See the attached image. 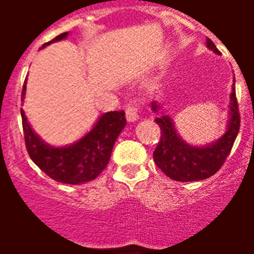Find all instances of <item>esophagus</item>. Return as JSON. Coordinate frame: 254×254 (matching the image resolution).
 Segmentation results:
<instances>
[{
	"label": "esophagus",
	"instance_id": "obj_1",
	"mask_svg": "<svg viewBox=\"0 0 254 254\" xmlns=\"http://www.w3.org/2000/svg\"><path fill=\"white\" fill-rule=\"evenodd\" d=\"M125 113H127V121H137L139 119V111L137 105H127V109H125Z\"/></svg>",
	"mask_w": 254,
	"mask_h": 254
}]
</instances>
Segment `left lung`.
Listing matches in <instances>:
<instances>
[{
  "instance_id": "1",
  "label": "left lung",
  "mask_w": 254,
  "mask_h": 254,
  "mask_svg": "<svg viewBox=\"0 0 254 254\" xmlns=\"http://www.w3.org/2000/svg\"><path fill=\"white\" fill-rule=\"evenodd\" d=\"M207 47L213 53L220 54L216 46L209 38H207ZM151 109L158 113L159 104L151 103ZM240 113L237 104L235 84L231 93L229 105L228 127L224 135L216 142L203 147L191 146L186 143L177 134L173 120L169 116H159L155 123L161 127V139L155 147L153 157L155 165L166 174L167 177L178 182H192L207 179L219 171L225 159L232 150L233 143L240 130Z\"/></svg>"
}]
</instances>
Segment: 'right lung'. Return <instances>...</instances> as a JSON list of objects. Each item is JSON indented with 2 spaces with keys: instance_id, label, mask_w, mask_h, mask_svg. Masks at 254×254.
<instances>
[{
  "instance_id": "add662e5",
  "label": "right lung",
  "mask_w": 254,
  "mask_h": 254,
  "mask_svg": "<svg viewBox=\"0 0 254 254\" xmlns=\"http://www.w3.org/2000/svg\"><path fill=\"white\" fill-rule=\"evenodd\" d=\"M67 35L68 33L61 34L42 47L62 41ZM25 92L26 81L22 88V99L25 97ZM21 116L26 149L30 158L51 179L67 185H81L96 179L107 167L116 139L127 125L125 112H108L100 117L92 130L77 142L69 146L54 147L43 142L34 133L22 109Z\"/></svg>"
}]
</instances>
